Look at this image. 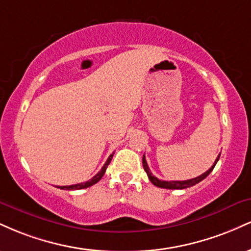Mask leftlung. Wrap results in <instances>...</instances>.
<instances>
[{"instance_id":"1","label":"left lung","mask_w":251,"mask_h":251,"mask_svg":"<svg viewBox=\"0 0 251 251\" xmlns=\"http://www.w3.org/2000/svg\"><path fill=\"white\" fill-rule=\"evenodd\" d=\"M220 155L218 154V157L216 158L214 165L210 168L208 171L204 172L203 175L198 176V177L196 178H192V179H188V180H172V181H168V180H160L158 179L157 177H154L153 175L151 174V171H150V168L148 165V163H146V159H145V154L143 155V166H144V170L146 171V174H148V177L149 179L151 180V183L153 184V185L158 186V188H162V189H171V190H180V189H186V188H190V186H194L196 185L197 183H200L204 179V178H206L208 176L210 175V172L212 171L215 168V165L217 164L218 159H220Z\"/></svg>"}]
</instances>
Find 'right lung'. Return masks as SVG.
Here are the masks:
<instances>
[{"instance_id":"right-lung-1","label":"right lung","mask_w":251,"mask_h":251,"mask_svg":"<svg viewBox=\"0 0 251 251\" xmlns=\"http://www.w3.org/2000/svg\"><path fill=\"white\" fill-rule=\"evenodd\" d=\"M113 154H114V153H112L111 155H109L108 159L106 160V163H105V164H103V166L101 168V170H100V171L98 172V174H97L96 176H94V177L92 178V179H89V180H87V181H85V183L74 184V185H68V186H56V188H59V189H61V190H81V189H86V188H89V186L94 185V184H97L98 181H99L100 179H101L102 176L105 175L106 169H107L108 164L111 163L112 158H113Z\"/></svg>"}]
</instances>
